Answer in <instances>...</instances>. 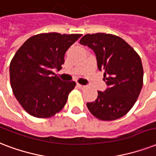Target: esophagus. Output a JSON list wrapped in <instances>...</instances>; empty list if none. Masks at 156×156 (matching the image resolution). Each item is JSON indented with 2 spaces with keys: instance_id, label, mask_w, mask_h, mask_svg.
<instances>
[{
  "instance_id": "1",
  "label": "esophagus",
  "mask_w": 156,
  "mask_h": 156,
  "mask_svg": "<svg viewBox=\"0 0 156 156\" xmlns=\"http://www.w3.org/2000/svg\"><path fill=\"white\" fill-rule=\"evenodd\" d=\"M76 85L78 86V88H80V89H85V88L87 87V85H83V84H77Z\"/></svg>"
}]
</instances>
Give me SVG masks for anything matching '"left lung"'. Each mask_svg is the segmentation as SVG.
I'll return each mask as SVG.
<instances>
[{"label":"left lung","instance_id":"left-lung-1","mask_svg":"<svg viewBox=\"0 0 156 156\" xmlns=\"http://www.w3.org/2000/svg\"><path fill=\"white\" fill-rule=\"evenodd\" d=\"M80 44L94 52L99 71L104 72L107 87L98 91L94 102H87L98 119L114 120L124 116L137 101L143 83L142 60L120 37L106 33L84 35Z\"/></svg>","mask_w":156,"mask_h":156}]
</instances>
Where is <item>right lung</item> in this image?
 <instances>
[{"label": "right lung", "mask_w": 156, "mask_h": 156, "mask_svg": "<svg viewBox=\"0 0 156 156\" xmlns=\"http://www.w3.org/2000/svg\"><path fill=\"white\" fill-rule=\"evenodd\" d=\"M80 34L42 33L30 37L14 54L9 65L14 96L28 114L47 118L61 111L74 81H62L53 70L64 63L66 52Z\"/></svg>", "instance_id": "obj_1"}]
</instances>
